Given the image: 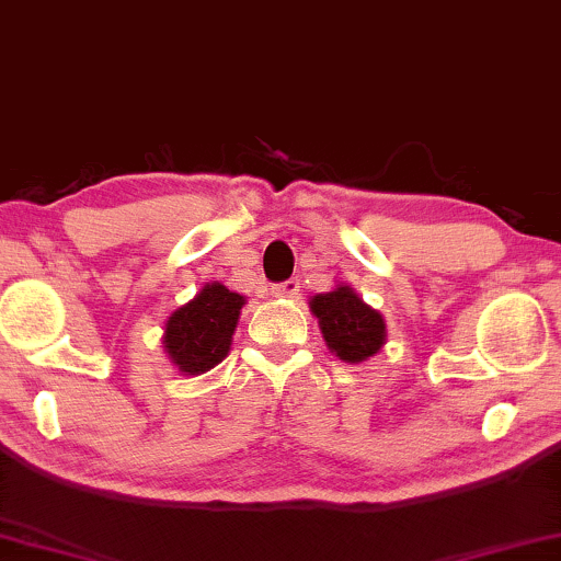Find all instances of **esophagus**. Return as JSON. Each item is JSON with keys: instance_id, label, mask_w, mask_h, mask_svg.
<instances>
[{"instance_id": "obj_1", "label": "esophagus", "mask_w": 561, "mask_h": 561, "mask_svg": "<svg viewBox=\"0 0 561 561\" xmlns=\"http://www.w3.org/2000/svg\"><path fill=\"white\" fill-rule=\"evenodd\" d=\"M298 290H300V283L296 278H290L286 283H278V286H273L271 294L275 298H296Z\"/></svg>"}]
</instances>
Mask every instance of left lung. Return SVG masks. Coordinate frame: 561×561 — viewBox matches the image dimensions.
Listing matches in <instances>:
<instances>
[{"instance_id": "8db88e82", "label": "left lung", "mask_w": 561, "mask_h": 561, "mask_svg": "<svg viewBox=\"0 0 561 561\" xmlns=\"http://www.w3.org/2000/svg\"><path fill=\"white\" fill-rule=\"evenodd\" d=\"M311 311L319 319L327 346L341 362H367L385 346V319L348 286H336L329 294H316L311 298Z\"/></svg>"}]
</instances>
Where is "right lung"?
<instances>
[{"label": "right lung", "instance_id": "right-lung-1", "mask_svg": "<svg viewBox=\"0 0 561 561\" xmlns=\"http://www.w3.org/2000/svg\"><path fill=\"white\" fill-rule=\"evenodd\" d=\"M245 298L222 283H207L190 304L169 316L164 352L184 375H205L230 352Z\"/></svg>", "mask_w": 561, "mask_h": 561}]
</instances>
